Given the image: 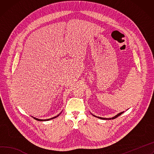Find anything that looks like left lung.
Wrapping results in <instances>:
<instances>
[{
	"mask_svg": "<svg viewBox=\"0 0 154 154\" xmlns=\"http://www.w3.org/2000/svg\"><path fill=\"white\" fill-rule=\"evenodd\" d=\"M124 112H120V113H119V114H117V115H116L115 116H114L113 117H112V118H104V117H97V116H94V115H93V114H92L94 117H97V118H98V119H102V120H110V119H116V118H117V117H119V116H120L122 114H123Z\"/></svg>",
	"mask_w": 154,
	"mask_h": 154,
	"instance_id": "left-lung-1",
	"label": "left lung"
}]
</instances>
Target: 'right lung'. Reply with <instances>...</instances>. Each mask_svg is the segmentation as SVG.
Here are the masks:
<instances>
[{"instance_id": "right-lung-1", "label": "right lung", "mask_w": 154, "mask_h": 154, "mask_svg": "<svg viewBox=\"0 0 154 154\" xmlns=\"http://www.w3.org/2000/svg\"><path fill=\"white\" fill-rule=\"evenodd\" d=\"M62 112H61L58 114V115H57V116H55V117H52V118H50V119H37V118H35V117H32H32H33L34 119H35V120H38V121H48V120H52V119H55V118H57V117H58L59 116H60V114H61V113Z\"/></svg>"}]
</instances>
